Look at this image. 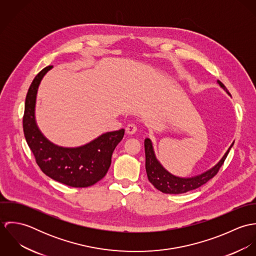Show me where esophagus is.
Segmentation results:
<instances>
[{
  "instance_id": "1",
  "label": "esophagus",
  "mask_w": 256,
  "mask_h": 256,
  "mask_svg": "<svg viewBox=\"0 0 256 256\" xmlns=\"http://www.w3.org/2000/svg\"><path fill=\"white\" fill-rule=\"evenodd\" d=\"M136 131H137V126H136L135 124L130 123V124L127 125V127H126V133H127V134L133 135V134L136 133Z\"/></svg>"
}]
</instances>
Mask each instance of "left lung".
Masks as SVG:
<instances>
[{
  "instance_id": "1",
  "label": "left lung",
  "mask_w": 256,
  "mask_h": 256,
  "mask_svg": "<svg viewBox=\"0 0 256 256\" xmlns=\"http://www.w3.org/2000/svg\"><path fill=\"white\" fill-rule=\"evenodd\" d=\"M217 82L220 86L228 96H230L226 88L220 80ZM232 146H234V142L228 148L224 156L220 160L219 162L212 168L208 170L207 172L191 178H180V176H174L162 166V164L158 162V160L156 156L152 141L148 138H146L145 154H146V172L148 180L158 190L166 194H182V193L188 192L190 190H194L202 186L207 182H209L218 174L220 168L222 166Z\"/></svg>"
}]
</instances>
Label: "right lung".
Listing matches in <instances>:
<instances>
[{
    "mask_svg": "<svg viewBox=\"0 0 256 256\" xmlns=\"http://www.w3.org/2000/svg\"><path fill=\"white\" fill-rule=\"evenodd\" d=\"M52 66L44 68L32 80L26 98L22 120L26 143L40 170L50 178L72 187H88L104 178L111 164L114 148L122 140L124 129L106 132L92 142L65 148L50 142L36 121L37 90L41 80Z\"/></svg>",
    "mask_w": 256,
    "mask_h": 256,
    "instance_id": "1",
    "label": "right lung"
}]
</instances>
